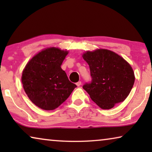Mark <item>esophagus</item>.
Segmentation results:
<instances>
[{
	"label": "esophagus",
	"instance_id": "1",
	"mask_svg": "<svg viewBox=\"0 0 152 152\" xmlns=\"http://www.w3.org/2000/svg\"><path fill=\"white\" fill-rule=\"evenodd\" d=\"M81 84H82V82H81L80 81H79L78 82H77V83H76V85H77V86H80Z\"/></svg>",
	"mask_w": 152,
	"mask_h": 152
}]
</instances>
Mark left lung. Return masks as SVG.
I'll return each instance as SVG.
<instances>
[{"label":"left lung","mask_w":152,"mask_h":152,"mask_svg":"<svg viewBox=\"0 0 152 152\" xmlns=\"http://www.w3.org/2000/svg\"><path fill=\"white\" fill-rule=\"evenodd\" d=\"M83 58L88 64L92 78L83 88L97 106L110 109L127 97L135 77L132 68L123 58L105 49L87 52Z\"/></svg>","instance_id":"1"}]
</instances>
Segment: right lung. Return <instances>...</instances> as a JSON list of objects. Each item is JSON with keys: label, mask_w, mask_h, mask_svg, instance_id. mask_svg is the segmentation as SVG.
Returning <instances> with one entry per match:
<instances>
[{"label": "right lung", "mask_w": 152, "mask_h": 152, "mask_svg": "<svg viewBox=\"0 0 152 152\" xmlns=\"http://www.w3.org/2000/svg\"><path fill=\"white\" fill-rule=\"evenodd\" d=\"M68 51L50 48L37 54L23 71L22 83L29 99L44 110H53L65 102L77 86L61 69Z\"/></svg>", "instance_id": "add662e5"}]
</instances>
